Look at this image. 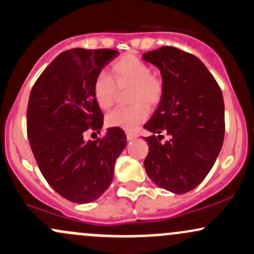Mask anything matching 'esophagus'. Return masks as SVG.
I'll return each instance as SVG.
<instances>
[{
  "label": "esophagus",
  "mask_w": 254,
  "mask_h": 254,
  "mask_svg": "<svg viewBox=\"0 0 254 254\" xmlns=\"http://www.w3.org/2000/svg\"><path fill=\"white\" fill-rule=\"evenodd\" d=\"M137 134H136V132H132V131H127V141H132V140H135L136 137H137Z\"/></svg>",
  "instance_id": "obj_1"
}]
</instances>
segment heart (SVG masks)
Instances as JSON below:
<instances>
[{
	"label": "heart",
	"mask_w": 254,
	"mask_h": 254,
	"mask_svg": "<svg viewBox=\"0 0 254 254\" xmlns=\"http://www.w3.org/2000/svg\"><path fill=\"white\" fill-rule=\"evenodd\" d=\"M127 91V107H120L106 117L107 125L123 130H134L148 118V107L154 108L162 102L165 82L162 75L153 73L151 65L132 55L124 56L111 66V76L101 73L92 84V93L101 109L111 108L119 90Z\"/></svg>",
	"instance_id": "obj_1"
}]
</instances>
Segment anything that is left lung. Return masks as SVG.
I'll return each instance as SVG.
<instances>
[{"label": "left lung", "mask_w": 254, "mask_h": 254, "mask_svg": "<svg viewBox=\"0 0 254 254\" xmlns=\"http://www.w3.org/2000/svg\"><path fill=\"white\" fill-rule=\"evenodd\" d=\"M161 70L162 102L143 125L147 141L145 169L156 185L185 193L202 183L215 163L225 135L223 93L214 76L196 56L163 46L142 56ZM170 140L160 142L161 134Z\"/></svg>", "instance_id": "left-lung-1"}]
</instances>
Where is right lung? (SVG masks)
Wrapping results in <instances>:
<instances>
[{
	"label": "right lung",
	"mask_w": 254,
	"mask_h": 254,
	"mask_svg": "<svg viewBox=\"0 0 254 254\" xmlns=\"http://www.w3.org/2000/svg\"><path fill=\"white\" fill-rule=\"evenodd\" d=\"M117 55L108 49L64 51L42 71L29 96L26 131L40 172L53 190L74 203L95 201L109 188L127 145L120 127H109L97 140L85 138L86 132L102 129L92 84Z\"/></svg>",
	"instance_id": "obj_1"
}]
</instances>
